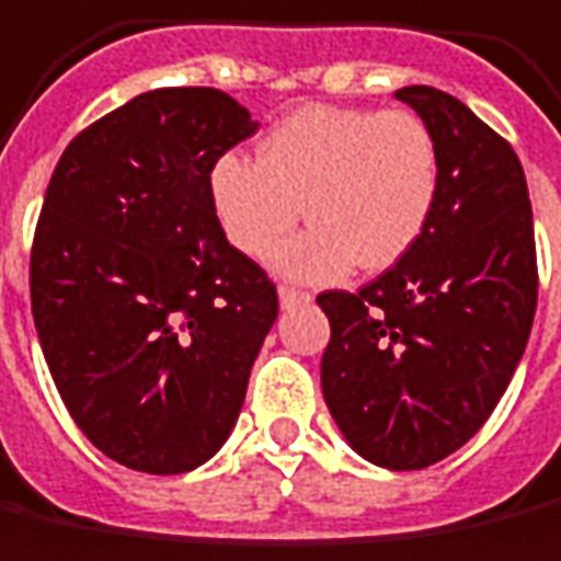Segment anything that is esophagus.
<instances>
[{"label":"esophagus","instance_id":"1","mask_svg":"<svg viewBox=\"0 0 561 561\" xmlns=\"http://www.w3.org/2000/svg\"><path fill=\"white\" fill-rule=\"evenodd\" d=\"M277 296H280V305H284V308L311 302V293H305V289H296V287H287V284H280V287H277Z\"/></svg>","mask_w":561,"mask_h":561}]
</instances>
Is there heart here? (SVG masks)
<instances>
[{
  "instance_id": "b5f03b06",
  "label": "heart",
  "mask_w": 561,
  "mask_h": 561,
  "mask_svg": "<svg viewBox=\"0 0 561 561\" xmlns=\"http://www.w3.org/2000/svg\"><path fill=\"white\" fill-rule=\"evenodd\" d=\"M436 195L434 130L409 110L302 106L262 137L256 158L229 152L210 170L216 219L243 256H268L302 210L314 219L274 253L299 280L397 265L427 229Z\"/></svg>"
}]
</instances>
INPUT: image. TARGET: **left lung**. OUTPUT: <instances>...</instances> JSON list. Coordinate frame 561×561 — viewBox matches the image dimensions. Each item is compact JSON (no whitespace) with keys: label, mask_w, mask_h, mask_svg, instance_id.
Segmentation results:
<instances>
[{"label":"left lung","mask_w":561,"mask_h":561,"mask_svg":"<svg viewBox=\"0 0 561 561\" xmlns=\"http://www.w3.org/2000/svg\"><path fill=\"white\" fill-rule=\"evenodd\" d=\"M393 96L434 130L439 195L397 265L318 296L330 318L320 385L351 449L421 470L461 449L507 391L538 308V253L513 146L446 91Z\"/></svg>","instance_id":"8db88e82"}]
</instances>
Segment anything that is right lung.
<instances>
[{
    "label": "right lung",
    "instance_id": "1",
    "mask_svg": "<svg viewBox=\"0 0 561 561\" xmlns=\"http://www.w3.org/2000/svg\"><path fill=\"white\" fill-rule=\"evenodd\" d=\"M250 134L226 91L158 88L84 127L51 173L30 256L38 342L81 434L130 470L214 458L277 318L272 277L210 201V170Z\"/></svg>",
    "mask_w": 561,
    "mask_h": 561
}]
</instances>
